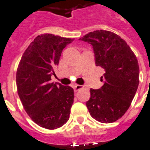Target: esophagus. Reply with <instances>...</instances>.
Instances as JSON below:
<instances>
[{
	"instance_id": "34e87169",
	"label": "esophagus",
	"mask_w": 150,
	"mask_h": 150,
	"mask_svg": "<svg viewBox=\"0 0 150 150\" xmlns=\"http://www.w3.org/2000/svg\"><path fill=\"white\" fill-rule=\"evenodd\" d=\"M82 88H83V85L77 84V85H75V86H74V90H75V92L78 91V90H81V89H82Z\"/></svg>"
}]
</instances>
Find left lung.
Returning <instances> with one entry per match:
<instances>
[{
  "instance_id": "left-lung-1",
  "label": "left lung",
  "mask_w": 150,
  "mask_h": 150,
  "mask_svg": "<svg viewBox=\"0 0 150 150\" xmlns=\"http://www.w3.org/2000/svg\"><path fill=\"white\" fill-rule=\"evenodd\" d=\"M93 46L97 67L105 71L98 90L90 89L86 103L96 120L111 123L122 117L130 107L139 84L137 57L126 42L113 32L94 30L79 39Z\"/></svg>"
}]
</instances>
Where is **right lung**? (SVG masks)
<instances>
[{
  "mask_svg": "<svg viewBox=\"0 0 150 150\" xmlns=\"http://www.w3.org/2000/svg\"><path fill=\"white\" fill-rule=\"evenodd\" d=\"M74 39L53 34L37 36L23 54L16 72L17 90L32 120L47 129L63 126L69 119L74 90L52 83L63 49Z\"/></svg>",
  "mask_w": 150,
  "mask_h": 150,
  "instance_id": "obj_1",
  "label": "right lung"
}]
</instances>
